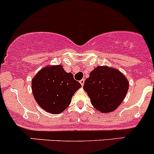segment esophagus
I'll return each instance as SVG.
<instances>
[{"mask_svg":"<svg viewBox=\"0 0 154 154\" xmlns=\"http://www.w3.org/2000/svg\"><path fill=\"white\" fill-rule=\"evenodd\" d=\"M84 82H85V80H84V79H82V80H80V83L81 84V85H84Z\"/></svg>","mask_w":154,"mask_h":154,"instance_id":"esophagus-1","label":"esophagus"}]
</instances>
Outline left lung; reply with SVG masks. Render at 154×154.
<instances>
[{
    "label": "left lung",
    "instance_id": "left-lung-1",
    "mask_svg": "<svg viewBox=\"0 0 154 154\" xmlns=\"http://www.w3.org/2000/svg\"><path fill=\"white\" fill-rule=\"evenodd\" d=\"M83 88L91 104L99 112H110L124 101L129 89V82L118 69L99 66L90 73Z\"/></svg>",
    "mask_w": 154,
    "mask_h": 154
}]
</instances>
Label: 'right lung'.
Returning a JSON list of instances; mask_svg holds the SVG:
<instances>
[{"label": "right lung", "instance_id": "add662e5", "mask_svg": "<svg viewBox=\"0 0 154 154\" xmlns=\"http://www.w3.org/2000/svg\"><path fill=\"white\" fill-rule=\"evenodd\" d=\"M32 92L42 109L51 114L65 110L72 96L81 87L73 74L67 73L61 65L47 66L42 69L32 80Z\"/></svg>", "mask_w": 154, "mask_h": 154}]
</instances>
